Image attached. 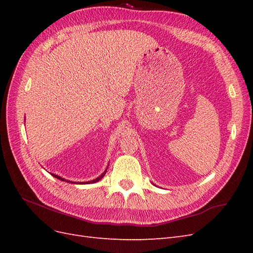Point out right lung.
<instances>
[{"instance_id": "add662e5", "label": "right lung", "mask_w": 253, "mask_h": 253, "mask_svg": "<svg viewBox=\"0 0 253 253\" xmlns=\"http://www.w3.org/2000/svg\"><path fill=\"white\" fill-rule=\"evenodd\" d=\"M108 168H109V166H108ZM108 168H106V170H108ZM106 170L100 175V176H98L97 178H95V179H93V180H90V181H82V182H76V181H70V180H67V179H64V178H62V177H60V176H58V175H56V174H51L53 177H56V178H58V179H60V180H62V181H66V182H71V183H82V185H85V183H94V182H97V181H99L100 180L103 176L105 175V173H106Z\"/></svg>"}]
</instances>
